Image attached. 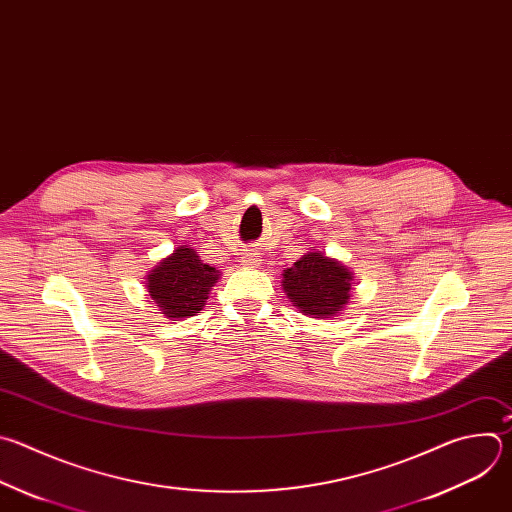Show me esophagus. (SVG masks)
I'll list each match as a JSON object with an SVG mask.
<instances>
[{"label":"esophagus","mask_w":512,"mask_h":512,"mask_svg":"<svg viewBox=\"0 0 512 512\" xmlns=\"http://www.w3.org/2000/svg\"><path fill=\"white\" fill-rule=\"evenodd\" d=\"M260 256H256V254H244V258H242V264L244 266H248V268H256V266H260Z\"/></svg>","instance_id":"1"}]
</instances>
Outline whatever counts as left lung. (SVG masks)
I'll return each instance as SVG.
<instances>
[{"label": "left lung", "mask_w": 512, "mask_h": 512, "mask_svg": "<svg viewBox=\"0 0 512 512\" xmlns=\"http://www.w3.org/2000/svg\"><path fill=\"white\" fill-rule=\"evenodd\" d=\"M351 272L321 252H309L284 270V292L315 319H331L349 300Z\"/></svg>", "instance_id": "1"}]
</instances>
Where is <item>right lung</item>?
Segmentation results:
<instances>
[{
  "instance_id": "add662e5",
  "label": "right lung",
  "mask_w": 512,
  "mask_h": 512,
  "mask_svg": "<svg viewBox=\"0 0 512 512\" xmlns=\"http://www.w3.org/2000/svg\"><path fill=\"white\" fill-rule=\"evenodd\" d=\"M218 270L203 264L191 248H177L147 278V290L169 319L193 317L206 306Z\"/></svg>"
}]
</instances>
